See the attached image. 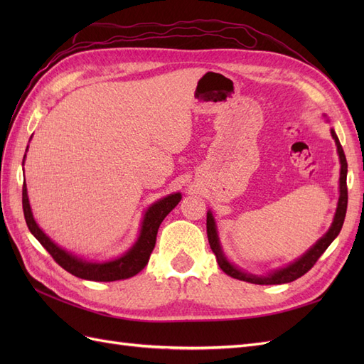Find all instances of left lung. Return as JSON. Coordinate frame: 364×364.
Here are the masks:
<instances>
[{
  "label": "left lung",
  "mask_w": 364,
  "mask_h": 364,
  "mask_svg": "<svg viewBox=\"0 0 364 364\" xmlns=\"http://www.w3.org/2000/svg\"><path fill=\"white\" fill-rule=\"evenodd\" d=\"M331 135L336 139V146H337V151L340 156V164H341V170H340V197H338V205H337V211L334 215V222L329 228L328 232L317 241V243L308 250L304 257H301L297 261L291 262L290 266L284 267L281 270L273 272L267 277H257V274H249L238 270L237 267H234L230 264L225 255L222 249H220V243H218V237H217V229H215V223L213 214L208 213L206 214V234H208V241L209 246H211L214 255L217 258V262L220 269H222L228 277L235 278L240 281H246L250 284H259V285H274V284H287L291 282L297 278L304 277V274L310 270L314 264L317 262V259L322 257V253L328 249V246L333 243L334 238L340 234L341 226H343L345 222V215H346V208H348V185H346V173H348V162H346V156L345 151L341 149L340 141L336 135V132L331 129Z\"/></svg>",
  "instance_id": "left-lung-1"
}]
</instances>
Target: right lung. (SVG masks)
Here are the masks:
<instances>
[{
    "mask_svg": "<svg viewBox=\"0 0 364 364\" xmlns=\"http://www.w3.org/2000/svg\"><path fill=\"white\" fill-rule=\"evenodd\" d=\"M181 199L182 196L179 193H176L164 197V199H161L155 205H151L144 215V220H142V228L138 241L134 245V247L127 253H124L123 257L107 262H86L73 257L71 253L65 252L63 249L54 245L53 241L42 232L31 214L26 182L23 185V209L30 232L36 237V240L43 247L47 249L53 259L56 261L62 269L70 272L77 278L102 282L132 278L147 266L151 252L156 245V234L159 225L162 223V220L168 215L171 209L181 202Z\"/></svg>",
    "mask_w": 364,
    "mask_h": 364,
    "instance_id": "1",
    "label": "right lung"
}]
</instances>
